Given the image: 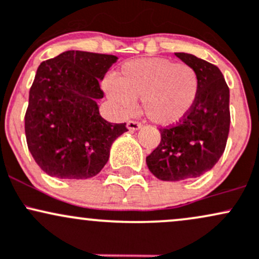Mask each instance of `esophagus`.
<instances>
[{
	"mask_svg": "<svg viewBox=\"0 0 259 259\" xmlns=\"http://www.w3.org/2000/svg\"><path fill=\"white\" fill-rule=\"evenodd\" d=\"M141 127H142L141 122H138V121H136V120H130L128 122H127V128H128V130L135 131V130L141 128Z\"/></svg>",
	"mask_w": 259,
	"mask_h": 259,
	"instance_id": "obj_1",
	"label": "esophagus"
}]
</instances>
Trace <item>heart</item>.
<instances>
[{"mask_svg":"<svg viewBox=\"0 0 259 259\" xmlns=\"http://www.w3.org/2000/svg\"><path fill=\"white\" fill-rule=\"evenodd\" d=\"M109 97L123 111L133 99H142V110L150 121L161 126L180 122L190 114L199 93V77L192 66L153 57L130 61L114 80H106Z\"/></svg>","mask_w":259,"mask_h":259,"instance_id":"b5f03b06","label":"heart"}]
</instances>
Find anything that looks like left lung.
<instances>
[{
	"instance_id": "left-lung-1",
	"label": "left lung",
	"mask_w": 259,
	"mask_h": 259,
	"mask_svg": "<svg viewBox=\"0 0 259 259\" xmlns=\"http://www.w3.org/2000/svg\"><path fill=\"white\" fill-rule=\"evenodd\" d=\"M175 55L197 71L199 93L185 118L159 128L160 143L145 158L162 181L194 179L210 170L225 150L230 128V92L220 69L193 55Z\"/></svg>"
}]
</instances>
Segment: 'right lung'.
I'll use <instances>...</instances> for the list:
<instances>
[{"mask_svg":"<svg viewBox=\"0 0 259 259\" xmlns=\"http://www.w3.org/2000/svg\"><path fill=\"white\" fill-rule=\"evenodd\" d=\"M114 55L66 51L44 61L29 91L24 116L28 149L40 168L57 179H89L109 160L110 147L127 130L99 114V80Z\"/></svg>","mask_w":259,"mask_h":259,"instance_id":"add662e5","label":"right lung"}]
</instances>
